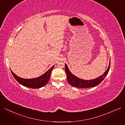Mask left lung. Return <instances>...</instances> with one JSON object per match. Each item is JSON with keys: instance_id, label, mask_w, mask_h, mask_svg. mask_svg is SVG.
Here are the masks:
<instances>
[{"instance_id": "left-lung-1", "label": "left lung", "mask_w": 125, "mask_h": 125, "mask_svg": "<svg viewBox=\"0 0 125 125\" xmlns=\"http://www.w3.org/2000/svg\"><path fill=\"white\" fill-rule=\"evenodd\" d=\"M110 59L109 63V66L107 70L101 76L98 77L96 78L90 80H84L75 76L69 70L66 64H65V73H66L67 81L72 86L80 88H89L91 87H94L97 86L100 83L102 82L105 77L107 75L110 68Z\"/></svg>"}]
</instances>
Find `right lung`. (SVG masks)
Returning <instances> with one entry per match:
<instances>
[{"label": "right lung", "instance_id": "1", "mask_svg": "<svg viewBox=\"0 0 125 125\" xmlns=\"http://www.w3.org/2000/svg\"><path fill=\"white\" fill-rule=\"evenodd\" d=\"M54 66L55 65H53L42 75L34 78H29V79H26V78H23L19 77L13 73L11 70H10V71L15 79L21 84L27 88L38 89L45 86L48 83L51 77L52 70L53 69Z\"/></svg>", "mask_w": 125, "mask_h": 125}]
</instances>
